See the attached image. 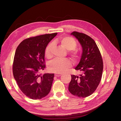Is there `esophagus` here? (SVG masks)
I'll use <instances>...</instances> for the list:
<instances>
[{
    "label": "esophagus",
    "instance_id": "34e87169",
    "mask_svg": "<svg viewBox=\"0 0 121 121\" xmlns=\"http://www.w3.org/2000/svg\"><path fill=\"white\" fill-rule=\"evenodd\" d=\"M61 75H62V74H57V73H56V74H54V76H56V77H60V76Z\"/></svg>",
    "mask_w": 121,
    "mask_h": 121
}]
</instances>
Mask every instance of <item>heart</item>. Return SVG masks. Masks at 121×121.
Masks as SVG:
<instances>
[{"label":"heart","mask_w":121,"mask_h":121,"mask_svg":"<svg viewBox=\"0 0 121 121\" xmlns=\"http://www.w3.org/2000/svg\"><path fill=\"white\" fill-rule=\"evenodd\" d=\"M61 46L68 50H72L71 54L75 61H76L79 56L78 52L75 48L77 46V43L74 38L69 36L60 37L56 40ZM53 48V44L50 43L46 47L45 55L47 58H51L52 57V51ZM72 65L71 61L65 58L63 60L54 59L50 62L48 65V69L52 72L61 74L67 71Z\"/></svg>","instance_id":"b5f03b06"}]
</instances>
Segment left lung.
<instances>
[{"label": "left lung", "instance_id": "left-lung-1", "mask_svg": "<svg viewBox=\"0 0 121 121\" xmlns=\"http://www.w3.org/2000/svg\"><path fill=\"white\" fill-rule=\"evenodd\" d=\"M71 34L78 40L83 52L79 63L75 68L81 74L80 76L71 75L69 90L75 96L86 97L95 91L100 82L103 60L100 51L92 38L76 31L73 32Z\"/></svg>", "mask_w": 121, "mask_h": 121}]
</instances>
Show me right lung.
<instances>
[{
	"label": "right lung",
	"instance_id": "right-lung-1",
	"mask_svg": "<svg viewBox=\"0 0 121 121\" xmlns=\"http://www.w3.org/2000/svg\"><path fill=\"white\" fill-rule=\"evenodd\" d=\"M57 33L26 39L14 54L13 72L20 90L32 99H40L49 93L54 74L40 72L45 68V50Z\"/></svg>",
	"mask_w": 121,
	"mask_h": 121
}]
</instances>
